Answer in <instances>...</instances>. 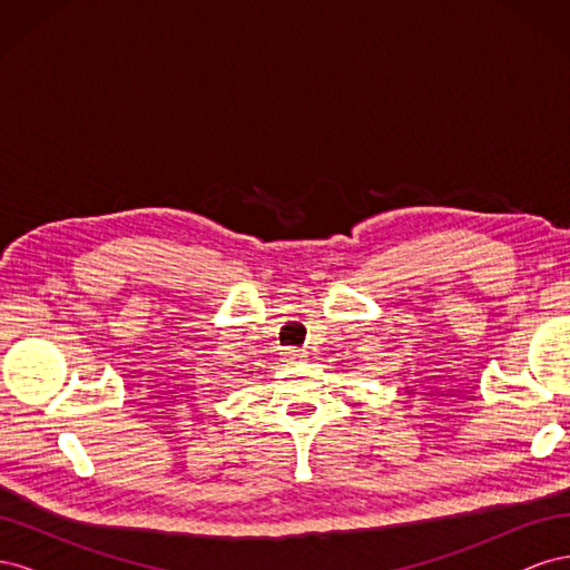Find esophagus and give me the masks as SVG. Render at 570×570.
<instances>
[{
	"instance_id": "esophagus-1",
	"label": "esophagus",
	"mask_w": 570,
	"mask_h": 570,
	"mask_svg": "<svg viewBox=\"0 0 570 570\" xmlns=\"http://www.w3.org/2000/svg\"><path fill=\"white\" fill-rule=\"evenodd\" d=\"M283 358H285V364H299V361L304 358V350L287 347V350L283 352Z\"/></svg>"
}]
</instances>
